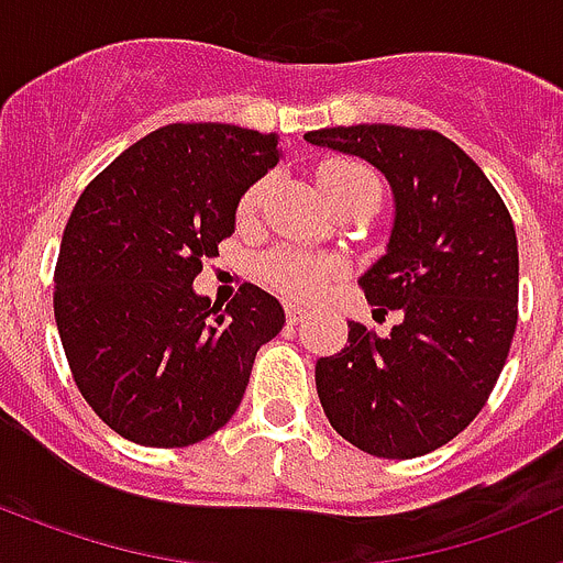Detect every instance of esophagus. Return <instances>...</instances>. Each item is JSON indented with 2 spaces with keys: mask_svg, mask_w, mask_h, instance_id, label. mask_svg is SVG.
Instances as JSON below:
<instances>
[{
  "mask_svg": "<svg viewBox=\"0 0 563 563\" xmlns=\"http://www.w3.org/2000/svg\"><path fill=\"white\" fill-rule=\"evenodd\" d=\"M298 321H305V310L296 305H287V324H298Z\"/></svg>",
  "mask_w": 563,
  "mask_h": 563,
  "instance_id": "34e87169",
  "label": "esophagus"
}]
</instances>
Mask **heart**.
I'll list each match as a JSON object with an SVG mask.
<instances>
[{"mask_svg": "<svg viewBox=\"0 0 563 563\" xmlns=\"http://www.w3.org/2000/svg\"><path fill=\"white\" fill-rule=\"evenodd\" d=\"M355 186L377 188L375 174L369 168L357 166V163H332V166L321 172V191H324V197H332V194H341ZM262 194H265V186H256L247 194L245 200H242V217H251L256 211ZM335 273L338 265L305 256V253H278V256L267 262L271 285L278 292H285V296L298 298V301H310V298L321 296L330 276H335Z\"/></svg>", "mask_w": 563, "mask_h": 563, "instance_id": "heart-1", "label": "heart"}]
</instances>
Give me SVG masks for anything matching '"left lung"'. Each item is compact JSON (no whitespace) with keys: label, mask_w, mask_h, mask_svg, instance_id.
<instances>
[{"label":"left lung","mask_w":563,"mask_h":563,"mask_svg":"<svg viewBox=\"0 0 563 563\" xmlns=\"http://www.w3.org/2000/svg\"><path fill=\"white\" fill-rule=\"evenodd\" d=\"M305 141L355 154L395 200L386 253L361 276L389 335L350 321L338 355L318 357L332 429L383 460H415L454 440L494 391L519 318V245L505 202L454 141L431 129L361 123Z\"/></svg>","instance_id":"8db88e82"}]
</instances>
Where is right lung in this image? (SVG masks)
<instances>
[{
	"mask_svg": "<svg viewBox=\"0 0 563 563\" xmlns=\"http://www.w3.org/2000/svg\"><path fill=\"white\" fill-rule=\"evenodd\" d=\"M282 161L278 134L168 123L84 188L56 265V327L84 400L148 449H183L239 409L262 343L285 327L271 292L222 307L194 290L236 228L239 200Z\"/></svg>",
	"mask_w": 563,
	"mask_h": 563,
	"instance_id": "1",
	"label": "right lung"
}]
</instances>
